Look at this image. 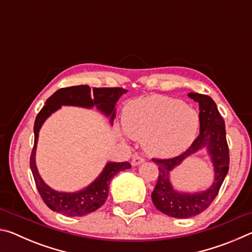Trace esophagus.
<instances>
[{"label": "esophagus", "mask_w": 252, "mask_h": 252, "mask_svg": "<svg viewBox=\"0 0 252 252\" xmlns=\"http://www.w3.org/2000/svg\"><path fill=\"white\" fill-rule=\"evenodd\" d=\"M144 162V158H142V157H140V156H133V158H132V161H131V163H132V165H140L141 163H143Z\"/></svg>", "instance_id": "34e87169"}]
</instances>
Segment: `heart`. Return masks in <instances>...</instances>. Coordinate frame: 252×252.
I'll return each mask as SVG.
<instances>
[{
	"label": "heart",
	"mask_w": 252,
	"mask_h": 252,
	"mask_svg": "<svg viewBox=\"0 0 252 252\" xmlns=\"http://www.w3.org/2000/svg\"><path fill=\"white\" fill-rule=\"evenodd\" d=\"M123 125L131 138L144 141L150 155L173 157L194 141L200 119L192 106L180 100L153 95L130 102L123 113Z\"/></svg>",
	"instance_id": "heart-1"
}]
</instances>
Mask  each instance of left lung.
Returning a JSON list of instances; mask_svg holds the SVG:
<instances>
[{"mask_svg": "<svg viewBox=\"0 0 252 252\" xmlns=\"http://www.w3.org/2000/svg\"><path fill=\"white\" fill-rule=\"evenodd\" d=\"M189 97L199 103L200 133L190 148L182 155L169 159H156L159 177L151 193L152 202L158 210L173 218L187 219L199 215L210 206L219 193L221 185L229 170V148L225 139V126L218 108L210 96L189 93ZM206 148L215 168V180L208 190L198 194L179 193L169 182V173L193 153Z\"/></svg>", "mask_w": 252, "mask_h": 252, "instance_id": "left-lung-1", "label": "left lung"}]
</instances>
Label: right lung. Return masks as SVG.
Listing matches in <instances>:
<instances>
[{
  "instance_id": "right-lung-1",
  "label": "right lung",
  "mask_w": 252,
  "mask_h": 252,
  "mask_svg": "<svg viewBox=\"0 0 252 252\" xmlns=\"http://www.w3.org/2000/svg\"><path fill=\"white\" fill-rule=\"evenodd\" d=\"M126 90L122 88H90L89 85L62 88L54 92L45 102L34 122V146L30 158V167L41 198L51 210L69 217H82L99 209L109 194V185L118 172L130 169L129 162H108L103 171L90 186L78 192H58L42 180L36 169L35 151L39 131L51 114L61 105H74L93 108L110 117V122L116 118V103Z\"/></svg>"
}]
</instances>
